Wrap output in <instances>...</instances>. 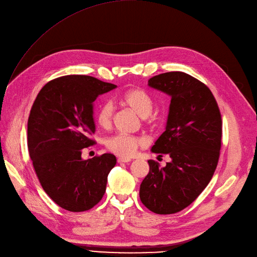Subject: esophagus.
I'll return each mask as SVG.
<instances>
[{
    "instance_id": "34e87169",
    "label": "esophagus",
    "mask_w": 257,
    "mask_h": 257,
    "mask_svg": "<svg viewBox=\"0 0 257 257\" xmlns=\"http://www.w3.org/2000/svg\"><path fill=\"white\" fill-rule=\"evenodd\" d=\"M130 161H131V159H129V158H123V157L117 158L118 163H127V162H130Z\"/></svg>"
}]
</instances>
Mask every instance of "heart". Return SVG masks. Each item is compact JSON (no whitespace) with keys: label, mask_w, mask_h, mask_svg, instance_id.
<instances>
[{"label":"heart","mask_w":257,"mask_h":257,"mask_svg":"<svg viewBox=\"0 0 257 257\" xmlns=\"http://www.w3.org/2000/svg\"><path fill=\"white\" fill-rule=\"evenodd\" d=\"M121 103L132 109L143 117L144 122L147 124L152 123L151 113L154 108V102L151 96L141 88H133L126 91L121 97ZM113 105L111 102L106 101L102 103L96 113V122L101 128H108L112 122ZM146 144L145 140L135 135L128 134H115L106 139V149L121 157H130L135 151Z\"/></svg>","instance_id":"1"}]
</instances>
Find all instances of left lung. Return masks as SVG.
Segmentation results:
<instances>
[{"label": "left lung", "instance_id": "8db88e82", "mask_svg": "<svg viewBox=\"0 0 257 257\" xmlns=\"http://www.w3.org/2000/svg\"><path fill=\"white\" fill-rule=\"evenodd\" d=\"M151 88L172 97L165 131L152 152L168 154L165 167L149 160L140 197L152 212L167 215L191 204L210 183L218 164L222 119L211 90L193 76L166 72L149 79Z\"/></svg>", "mask_w": 257, "mask_h": 257}]
</instances>
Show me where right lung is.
Segmentation results:
<instances>
[{"label":"right lung","mask_w":257,"mask_h":257,"mask_svg":"<svg viewBox=\"0 0 257 257\" xmlns=\"http://www.w3.org/2000/svg\"><path fill=\"white\" fill-rule=\"evenodd\" d=\"M116 88L88 75H65L48 81L38 93L28 119V149L46 194L70 212L92 209L103 197L112 154L81 159L96 144L93 102Z\"/></svg>","instance_id":"1"}]
</instances>
